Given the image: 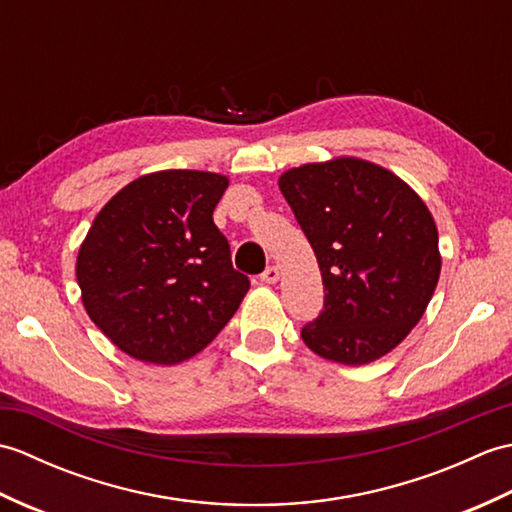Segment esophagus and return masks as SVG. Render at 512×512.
<instances>
[{
	"label": "esophagus",
	"mask_w": 512,
	"mask_h": 512,
	"mask_svg": "<svg viewBox=\"0 0 512 512\" xmlns=\"http://www.w3.org/2000/svg\"><path fill=\"white\" fill-rule=\"evenodd\" d=\"M279 268L277 266H268L266 270H264V273H262V277H259V279H262L264 281V284H277V281H279Z\"/></svg>",
	"instance_id": "esophagus-1"
}]
</instances>
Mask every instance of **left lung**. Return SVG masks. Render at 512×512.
I'll return each mask as SVG.
<instances>
[{
    "label": "left lung",
    "instance_id": "1",
    "mask_svg": "<svg viewBox=\"0 0 512 512\" xmlns=\"http://www.w3.org/2000/svg\"><path fill=\"white\" fill-rule=\"evenodd\" d=\"M321 268L325 306L301 330L314 354L367 365L407 339L438 286V226L394 171L363 158L308 162L279 176Z\"/></svg>",
    "mask_w": 512,
    "mask_h": 512
}]
</instances>
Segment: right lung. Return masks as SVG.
Returning <instances> with one entry per match:
<instances>
[{"label": "right lung", "instance_id": "obj_1", "mask_svg": "<svg viewBox=\"0 0 512 512\" xmlns=\"http://www.w3.org/2000/svg\"><path fill=\"white\" fill-rule=\"evenodd\" d=\"M228 178L213 171L145 173L112 195L76 255L81 301L118 350L178 365L231 321L250 288L213 224Z\"/></svg>", "mask_w": 512, "mask_h": 512}]
</instances>
